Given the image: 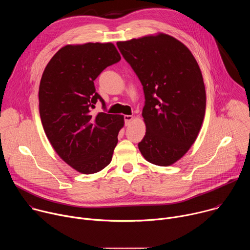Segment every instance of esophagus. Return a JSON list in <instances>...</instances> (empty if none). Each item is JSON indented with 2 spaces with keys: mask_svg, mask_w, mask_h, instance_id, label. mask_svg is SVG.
I'll return each mask as SVG.
<instances>
[{
  "mask_svg": "<svg viewBox=\"0 0 250 250\" xmlns=\"http://www.w3.org/2000/svg\"><path fill=\"white\" fill-rule=\"evenodd\" d=\"M125 125H128L129 124H130V122L132 121V119H133V117L132 116H129V115H126V116H125Z\"/></svg>",
  "mask_w": 250,
  "mask_h": 250,
  "instance_id": "esophagus-1",
  "label": "esophagus"
}]
</instances>
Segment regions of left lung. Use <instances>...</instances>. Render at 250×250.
<instances>
[{
    "label": "left lung",
    "instance_id": "8db88e82",
    "mask_svg": "<svg viewBox=\"0 0 250 250\" xmlns=\"http://www.w3.org/2000/svg\"><path fill=\"white\" fill-rule=\"evenodd\" d=\"M145 93L146 125L138 144L150 163L169 166L194 144L206 112V90L200 67L179 41L159 33L117 43Z\"/></svg>",
    "mask_w": 250,
    "mask_h": 250
}]
</instances>
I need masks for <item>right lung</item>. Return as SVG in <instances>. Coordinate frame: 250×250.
<instances>
[{
    "label": "right lung",
    "instance_id": "add662e5",
    "mask_svg": "<svg viewBox=\"0 0 250 250\" xmlns=\"http://www.w3.org/2000/svg\"><path fill=\"white\" fill-rule=\"evenodd\" d=\"M120 60L113 43L66 45L43 71L39 91L43 129L56 153L83 174L110 164L124 126V116L92 113L98 101L105 110L94 81Z\"/></svg>",
    "mask_w": 250,
    "mask_h": 250
}]
</instances>
